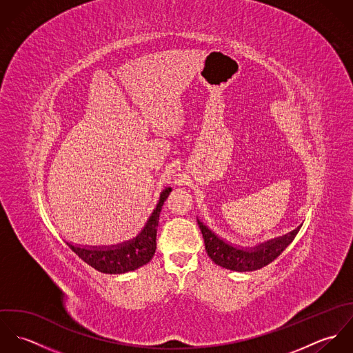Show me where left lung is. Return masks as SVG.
Returning <instances> with one entry per match:
<instances>
[{"mask_svg":"<svg viewBox=\"0 0 353 353\" xmlns=\"http://www.w3.org/2000/svg\"><path fill=\"white\" fill-rule=\"evenodd\" d=\"M199 225L201 230L205 250L210 259L219 266L236 272H252L269 265L287 249L301 230V227H298L284 236L268 241L252 249H238L217 238L200 220Z\"/></svg>","mask_w":353,"mask_h":353,"instance_id":"left-lung-1","label":"left lung"}]
</instances>
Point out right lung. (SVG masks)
I'll return each instance as SVG.
<instances>
[{
	"label": "right lung",
	"instance_id": "right-lung-1",
	"mask_svg": "<svg viewBox=\"0 0 353 353\" xmlns=\"http://www.w3.org/2000/svg\"><path fill=\"white\" fill-rule=\"evenodd\" d=\"M171 193V188L165 189L160 194V200L153 210L147 225L141 231L139 236L133 241L125 242L118 246L111 248H92L83 249L79 246H73L66 242V245L76 252L84 262H87L94 269L101 273L108 274H121L130 270H136L140 266L148 263L156 252V231L159 225V217L161 212V206Z\"/></svg>",
	"mask_w": 353,
	"mask_h": 353
}]
</instances>
